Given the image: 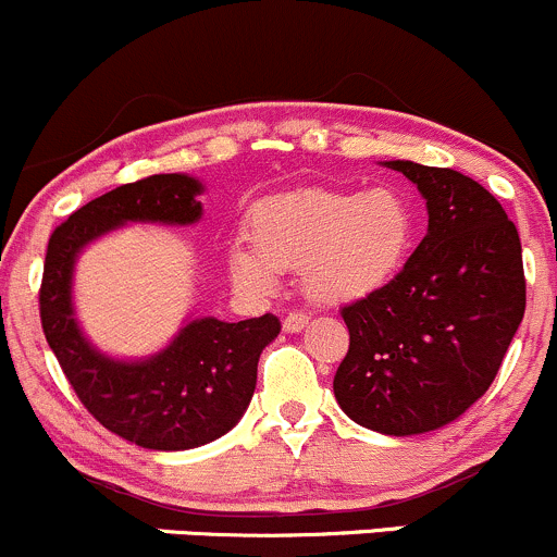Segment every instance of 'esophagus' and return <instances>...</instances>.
I'll list each match as a JSON object with an SVG mask.
<instances>
[{
	"label": "esophagus",
	"mask_w": 557,
	"mask_h": 557,
	"mask_svg": "<svg viewBox=\"0 0 557 557\" xmlns=\"http://www.w3.org/2000/svg\"><path fill=\"white\" fill-rule=\"evenodd\" d=\"M305 324H308V315L297 313V310H295V313H289V315H286V319H284V332L297 334V332H302Z\"/></svg>",
	"instance_id": "obj_1"
}]
</instances>
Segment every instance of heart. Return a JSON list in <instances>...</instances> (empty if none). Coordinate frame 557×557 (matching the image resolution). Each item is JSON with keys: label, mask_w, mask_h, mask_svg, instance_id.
Returning a JSON list of instances; mask_svg holds the SVG:
<instances>
[{"label": "heart", "mask_w": 557, "mask_h": 557, "mask_svg": "<svg viewBox=\"0 0 557 557\" xmlns=\"http://www.w3.org/2000/svg\"><path fill=\"white\" fill-rule=\"evenodd\" d=\"M252 244L228 249L231 278L255 295L278 289L281 268H300L310 300L345 305L385 289L414 247V212L391 185L310 188L255 207Z\"/></svg>", "instance_id": "obj_1"}]
</instances>
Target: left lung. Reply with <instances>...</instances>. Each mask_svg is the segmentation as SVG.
Returning <instances> with one entry per match:
<instances>
[{
    "label": "left lung",
    "mask_w": 557,
    "mask_h": 557,
    "mask_svg": "<svg viewBox=\"0 0 557 557\" xmlns=\"http://www.w3.org/2000/svg\"><path fill=\"white\" fill-rule=\"evenodd\" d=\"M417 185L428 233L385 289L345 305L339 409L382 435L459 420L494 382L525 310L516 225L483 185L417 161H382Z\"/></svg>",
    "instance_id": "obj_1"
}]
</instances>
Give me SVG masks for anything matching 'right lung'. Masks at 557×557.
<instances>
[{"label": "right lung", "instance_id": "add662e5", "mask_svg": "<svg viewBox=\"0 0 557 557\" xmlns=\"http://www.w3.org/2000/svg\"><path fill=\"white\" fill-rule=\"evenodd\" d=\"M205 183L172 172L119 185L76 209L50 236L39 308L41 329L89 414L103 428L153 451H185L218 441L238 424L255 396L260 352L278 337L273 313L247 321L188 315L151 356L100 350L79 324L76 262L89 244L135 223L196 225Z\"/></svg>", "mask_w": 557, "mask_h": 557}]
</instances>
